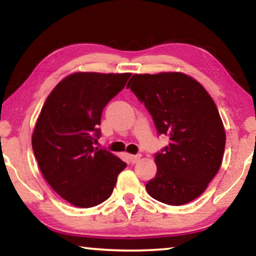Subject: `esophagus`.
Masks as SVG:
<instances>
[{"mask_svg": "<svg viewBox=\"0 0 256 256\" xmlns=\"http://www.w3.org/2000/svg\"><path fill=\"white\" fill-rule=\"evenodd\" d=\"M140 158H141V155H129V160L132 163H138Z\"/></svg>", "mask_w": 256, "mask_h": 256, "instance_id": "obj_1", "label": "esophagus"}]
</instances>
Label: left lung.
Wrapping results in <instances>:
<instances>
[{
    "instance_id": "8db88e82",
    "label": "left lung",
    "mask_w": 256,
    "mask_h": 256,
    "mask_svg": "<svg viewBox=\"0 0 256 256\" xmlns=\"http://www.w3.org/2000/svg\"><path fill=\"white\" fill-rule=\"evenodd\" d=\"M127 88L144 104L158 134L170 140L155 154L157 172L146 184V192L168 205L194 200L219 171L225 150L214 101L200 84L180 72L134 74Z\"/></svg>"
}]
</instances>
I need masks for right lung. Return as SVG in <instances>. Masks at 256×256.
I'll use <instances>...</instances> for the list:
<instances>
[{
    "label": "right lung",
    "instance_id": "right-lung-1",
    "mask_svg": "<svg viewBox=\"0 0 256 256\" xmlns=\"http://www.w3.org/2000/svg\"><path fill=\"white\" fill-rule=\"evenodd\" d=\"M130 76L73 73L52 90L42 108L32 134L34 154L45 180L70 204L87 208L107 200L127 166L93 144L100 138L104 108Z\"/></svg>",
    "mask_w": 256,
    "mask_h": 256
}]
</instances>
